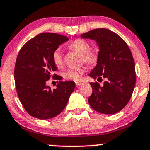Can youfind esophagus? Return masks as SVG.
<instances>
[{
    "instance_id": "1",
    "label": "esophagus",
    "mask_w": 150,
    "mask_h": 150,
    "mask_svg": "<svg viewBox=\"0 0 150 150\" xmlns=\"http://www.w3.org/2000/svg\"><path fill=\"white\" fill-rule=\"evenodd\" d=\"M76 86H82L83 83L80 82H76Z\"/></svg>"
}]
</instances>
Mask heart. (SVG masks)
Masks as SVG:
<instances>
[{
  "label": "heart",
  "instance_id": "heart-1",
  "mask_svg": "<svg viewBox=\"0 0 150 150\" xmlns=\"http://www.w3.org/2000/svg\"><path fill=\"white\" fill-rule=\"evenodd\" d=\"M69 48L81 54V60L88 64H95L99 60V51L97 47L90 48L89 42L81 38H77L69 44ZM53 62L57 67L63 64V56L61 48H57L52 54ZM86 71L84 67L69 68L62 72V76L67 80L78 81Z\"/></svg>",
  "mask_w": 150,
  "mask_h": 150
}]
</instances>
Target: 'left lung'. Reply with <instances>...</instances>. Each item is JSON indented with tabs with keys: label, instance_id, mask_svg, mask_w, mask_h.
I'll use <instances>...</instances> for the list:
<instances>
[{
	"label": "left lung",
	"instance_id": "left-lung-1",
	"mask_svg": "<svg viewBox=\"0 0 150 150\" xmlns=\"http://www.w3.org/2000/svg\"><path fill=\"white\" fill-rule=\"evenodd\" d=\"M82 38L95 40L99 47L97 66L90 73L94 79H105L103 86L90 83V106L103 114L120 111L130 100L136 85V69L132 53L121 37L106 28L92 30ZM102 80V79H101Z\"/></svg>",
	"mask_w": 150,
	"mask_h": 150
}]
</instances>
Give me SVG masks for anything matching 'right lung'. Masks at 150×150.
<instances>
[{
    "instance_id": "obj_1",
    "label": "right lung",
    "mask_w": 150,
    "mask_h": 150,
    "mask_svg": "<svg viewBox=\"0 0 150 150\" xmlns=\"http://www.w3.org/2000/svg\"><path fill=\"white\" fill-rule=\"evenodd\" d=\"M68 40L62 35L42 33L28 40L18 53L14 67L16 92L23 108L33 117L47 120L57 116L74 90V82H63L60 76L53 74L58 69L53 62V51ZM51 76L60 81L53 90L45 84Z\"/></svg>"
}]
</instances>
